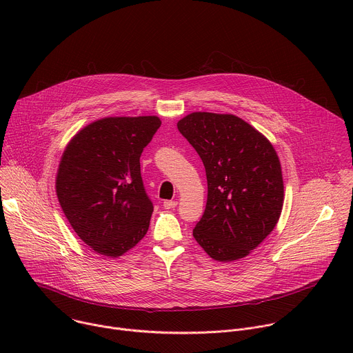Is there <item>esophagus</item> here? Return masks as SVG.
<instances>
[{
	"label": "esophagus",
	"instance_id": "34e87169",
	"mask_svg": "<svg viewBox=\"0 0 353 353\" xmlns=\"http://www.w3.org/2000/svg\"><path fill=\"white\" fill-rule=\"evenodd\" d=\"M163 207H165L166 210L176 208V207H177V201H165V203H163Z\"/></svg>",
	"mask_w": 353,
	"mask_h": 353
}]
</instances>
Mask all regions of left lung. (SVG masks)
<instances>
[{"mask_svg": "<svg viewBox=\"0 0 353 353\" xmlns=\"http://www.w3.org/2000/svg\"><path fill=\"white\" fill-rule=\"evenodd\" d=\"M177 128L207 172V207L194 239L215 261L247 257L282 212L283 179L275 148L234 114L194 112L179 120Z\"/></svg>", "mask_w": 353, "mask_h": 353, "instance_id": "8db88e82", "label": "left lung"}]
</instances>
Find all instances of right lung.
<instances>
[{"mask_svg":"<svg viewBox=\"0 0 353 353\" xmlns=\"http://www.w3.org/2000/svg\"><path fill=\"white\" fill-rule=\"evenodd\" d=\"M162 121L157 116L103 117L81 128L60 159L56 192L79 239L119 259L146 234L154 205L139 158Z\"/></svg>","mask_w":353,"mask_h":353,"instance_id":"1","label":"right lung"}]
</instances>
